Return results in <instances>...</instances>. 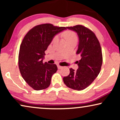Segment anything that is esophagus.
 <instances>
[{"mask_svg":"<svg viewBox=\"0 0 120 120\" xmlns=\"http://www.w3.org/2000/svg\"><path fill=\"white\" fill-rule=\"evenodd\" d=\"M57 67H58V69H62V68H63V67L60 66V65H57Z\"/></svg>","mask_w":120,"mask_h":120,"instance_id":"esophagus-1","label":"esophagus"}]
</instances>
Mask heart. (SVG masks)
<instances>
[{
	"instance_id": "obj_1",
	"label": "heart",
	"mask_w": 120,
	"mask_h": 120,
	"mask_svg": "<svg viewBox=\"0 0 120 120\" xmlns=\"http://www.w3.org/2000/svg\"><path fill=\"white\" fill-rule=\"evenodd\" d=\"M64 38L65 40H71V39H76V35L75 34L74 32H72V31L68 30L65 32L64 33ZM56 39V37H54L53 39V41H55Z\"/></svg>"
}]
</instances>
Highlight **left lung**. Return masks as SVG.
<instances>
[{
    "label": "left lung",
    "instance_id": "1",
    "mask_svg": "<svg viewBox=\"0 0 120 120\" xmlns=\"http://www.w3.org/2000/svg\"><path fill=\"white\" fill-rule=\"evenodd\" d=\"M67 28L78 34L79 43L76 54L81 60L77 61L78 69L70 68L69 74L64 77L63 81L68 87L81 91L89 86L101 71L103 62L101 46L94 33L85 26L76 25Z\"/></svg>",
    "mask_w": 120,
    "mask_h": 120
}]
</instances>
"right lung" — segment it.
I'll return each instance as SVG.
<instances>
[{"instance_id":"add662e5","label":"right lung","mask_w":120,"mask_h":120,"mask_svg":"<svg viewBox=\"0 0 120 120\" xmlns=\"http://www.w3.org/2000/svg\"><path fill=\"white\" fill-rule=\"evenodd\" d=\"M66 27L50 23L36 26L24 36L19 48V67L26 82L36 91L48 87L52 75L57 70L56 64L43 63L45 51L57 34Z\"/></svg>"}]
</instances>
